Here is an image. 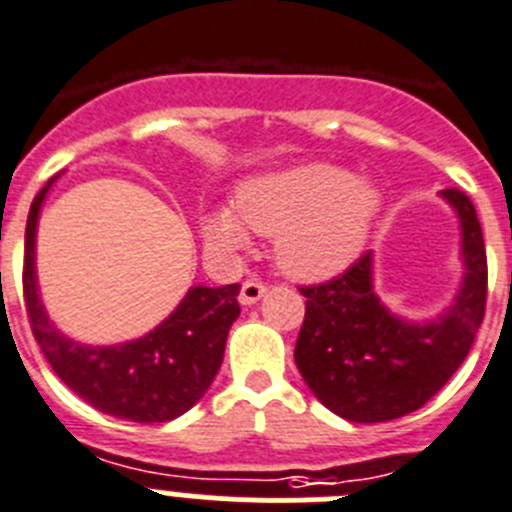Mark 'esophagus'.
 Wrapping results in <instances>:
<instances>
[{
	"label": "esophagus",
	"mask_w": 512,
	"mask_h": 512,
	"mask_svg": "<svg viewBox=\"0 0 512 512\" xmlns=\"http://www.w3.org/2000/svg\"><path fill=\"white\" fill-rule=\"evenodd\" d=\"M265 293L267 288L262 283H257V280H245V283H242V290H239V303H242V306H255Z\"/></svg>",
	"instance_id": "34e87169"
}]
</instances>
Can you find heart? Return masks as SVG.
<instances>
[{"label":"heart","instance_id":"1","mask_svg":"<svg viewBox=\"0 0 512 512\" xmlns=\"http://www.w3.org/2000/svg\"><path fill=\"white\" fill-rule=\"evenodd\" d=\"M382 188L329 163L267 173L239 188L237 209L211 211L204 237L216 252L250 247L252 232L275 239V260L296 280L334 278L365 250L382 214Z\"/></svg>","mask_w":512,"mask_h":512}]
</instances>
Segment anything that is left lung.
Returning <instances> with one entry per match:
<instances>
[{
    "label": "left lung",
    "instance_id": "left-lung-1",
    "mask_svg": "<svg viewBox=\"0 0 512 512\" xmlns=\"http://www.w3.org/2000/svg\"><path fill=\"white\" fill-rule=\"evenodd\" d=\"M457 214L462 283L434 319L395 313L375 290L367 252L342 278L301 288L306 319L296 365L311 393L354 423L393 421L418 411L462 365L485 316L487 257L472 201L457 188L439 193Z\"/></svg>",
    "mask_w": 512,
    "mask_h": 512
}]
</instances>
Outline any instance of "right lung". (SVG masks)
I'll list each match as a JSON object with an SVG mask.
<instances>
[{"mask_svg":"<svg viewBox=\"0 0 512 512\" xmlns=\"http://www.w3.org/2000/svg\"><path fill=\"white\" fill-rule=\"evenodd\" d=\"M35 196L25 227V306L35 342L68 388L107 416L135 423H165L191 411L222 367L224 347L239 316V283L209 288L191 285L153 331L119 344H86L63 334L40 296L35 245L50 188Z\"/></svg>","mask_w":512,"mask_h":512,"instance_id":"right-lung-1","label":"right lung"}]
</instances>
